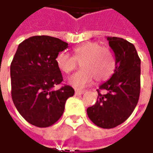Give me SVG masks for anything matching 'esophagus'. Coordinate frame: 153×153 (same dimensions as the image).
Returning <instances> with one entry per match:
<instances>
[{
	"label": "esophagus",
	"instance_id": "esophagus-1",
	"mask_svg": "<svg viewBox=\"0 0 153 153\" xmlns=\"http://www.w3.org/2000/svg\"><path fill=\"white\" fill-rule=\"evenodd\" d=\"M84 93V91H79V90H76L75 91V94L76 95H81L82 94Z\"/></svg>",
	"mask_w": 153,
	"mask_h": 153
}]
</instances>
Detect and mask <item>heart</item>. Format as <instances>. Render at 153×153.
Listing matches in <instances>:
<instances>
[{
    "mask_svg": "<svg viewBox=\"0 0 153 153\" xmlns=\"http://www.w3.org/2000/svg\"><path fill=\"white\" fill-rule=\"evenodd\" d=\"M73 57L64 52L59 53L55 62L59 69L69 74L80 63L82 69L70 77L68 82L76 89L84 88L95 79L103 82L114 74L116 61L110 49L97 42H87L73 49Z\"/></svg>",
    "mask_w": 153,
    "mask_h": 153,
    "instance_id": "b5f03b06",
    "label": "heart"
}]
</instances>
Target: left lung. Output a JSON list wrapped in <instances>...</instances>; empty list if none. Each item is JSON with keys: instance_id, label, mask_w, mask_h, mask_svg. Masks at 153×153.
Instances as JSON below:
<instances>
[{"instance_id": "8db88e82", "label": "left lung", "mask_w": 153, "mask_h": 153, "mask_svg": "<svg viewBox=\"0 0 153 153\" xmlns=\"http://www.w3.org/2000/svg\"><path fill=\"white\" fill-rule=\"evenodd\" d=\"M114 53L116 67L111 78L99 86L97 102L87 108L89 118L97 126L112 128L126 121L137 106L140 89V59L135 47L119 37H106Z\"/></svg>"}]
</instances>
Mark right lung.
Here are the masks:
<instances>
[{"label":"right lung","mask_w":153,"mask_h":153,"mask_svg":"<svg viewBox=\"0 0 153 153\" xmlns=\"http://www.w3.org/2000/svg\"><path fill=\"white\" fill-rule=\"evenodd\" d=\"M68 44L48 36H32L20 43L10 66L12 98L20 114L33 126L45 128L63 114L74 95L71 86L55 90L62 81L55 59Z\"/></svg>","instance_id":"right-lung-1"}]
</instances>
